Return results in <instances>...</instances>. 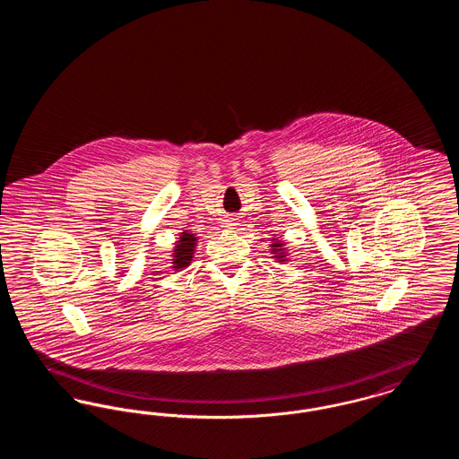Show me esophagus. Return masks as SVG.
<instances>
[{"instance_id": "obj_1", "label": "esophagus", "mask_w": 459, "mask_h": 459, "mask_svg": "<svg viewBox=\"0 0 459 459\" xmlns=\"http://www.w3.org/2000/svg\"><path fill=\"white\" fill-rule=\"evenodd\" d=\"M234 225H236V223H234V221H232V220H229V221H227V225H225V227H234Z\"/></svg>"}]
</instances>
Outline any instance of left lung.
Segmentation results:
<instances>
[{
	"label": "left lung",
	"mask_w": 459,
	"mask_h": 459,
	"mask_svg": "<svg viewBox=\"0 0 459 459\" xmlns=\"http://www.w3.org/2000/svg\"><path fill=\"white\" fill-rule=\"evenodd\" d=\"M270 253H272V258H275L277 263L289 262V253H287V247H285L284 240L281 239H270Z\"/></svg>",
	"instance_id": "8db88e82"
}]
</instances>
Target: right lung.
Listing matches in <instances>:
<instances>
[{"label": "right lung", "instance_id": "add662e5", "mask_svg": "<svg viewBox=\"0 0 459 459\" xmlns=\"http://www.w3.org/2000/svg\"><path fill=\"white\" fill-rule=\"evenodd\" d=\"M197 238L196 234L184 230L178 234V238L175 240L174 251H172V270L178 272L186 266H189L193 258H195V251H196Z\"/></svg>", "mask_w": 459, "mask_h": 459}]
</instances>
